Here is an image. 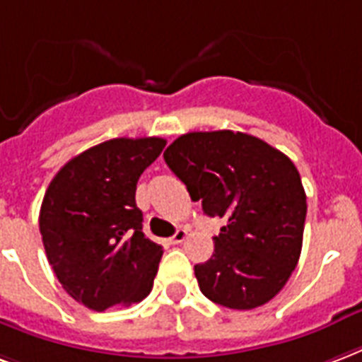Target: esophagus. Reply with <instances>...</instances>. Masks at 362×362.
<instances>
[{"mask_svg": "<svg viewBox=\"0 0 362 362\" xmlns=\"http://www.w3.org/2000/svg\"><path fill=\"white\" fill-rule=\"evenodd\" d=\"M186 238H188V230L178 228L176 232H174L173 238H170V243H182Z\"/></svg>", "mask_w": 362, "mask_h": 362, "instance_id": "34e87169", "label": "esophagus"}]
</instances>
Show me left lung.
I'll return each mask as SVG.
<instances>
[{
  "mask_svg": "<svg viewBox=\"0 0 362 362\" xmlns=\"http://www.w3.org/2000/svg\"><path fill=\"white\" fill-rule=\"evenodd\" d=\"M165 163L224 226L215 253L195 264L213 303L249 310L269 303L290 280L303 245L307 195L290 157L255 136L232 130L184 134Z\"/></svg>",
  "mask_w": 362,
  "mask_h": 362,
  "instance_id": "8db88e82",
  "label": "left lung"
}]
</instances>
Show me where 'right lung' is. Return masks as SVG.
Here are the masks:
<instances>
[{"label":"right lung","mask_w":362,"mask_h":362,"mask_svg":"<svg viewBox=\"0 0 362 362\" xmlns=\"http://www.w3.org/2000/svg\"><path fill=\"white\" fill-rule=\"evenodd\" d=\"M163 138H115L61 168L40 209L45 255L65 291L88 309L140 303L153 288L163 247L141 232V173Z\"/></svg>","instance_id":"add662e5"}]
</instances>
